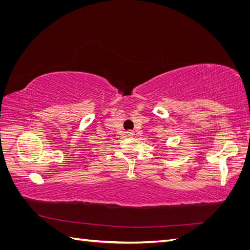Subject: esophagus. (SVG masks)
Masks as SVG:
<instances>
[{
  "mask_svg": "<svg viewBox=\"0 0 250 250\" xmlns=\"http://www.w3.org/2000/svg\"><path fill=\"white\" fill-rule=\"evenodd\" d=\"M126 134H127V137L132 138V137H134V131L133 130H127Z\"/></svg>",
  "mask_w": 250,
  "mask_h": 250,
  "instance_id": "34e87169",
  "label": "esophagus"
}]
</instances>
